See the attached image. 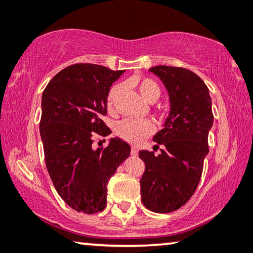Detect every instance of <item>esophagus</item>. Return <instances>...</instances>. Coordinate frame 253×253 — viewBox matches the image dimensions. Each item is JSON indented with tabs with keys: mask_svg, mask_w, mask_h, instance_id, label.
<instances>
[{
	"mask_svg": "<svg viewBox=\"0 0 253 253\" xmlns=\"http://www.w3.org/2000/svg\"><path fill=\"white\" fill-rule=\"evenodd\" d=\"M138 155V150L136 147H131V156H137Z\"/></svg>",
	"mask_w": 253,
	"mask_h": 253,
	"instance_id": "1",
	"label": "esophagus"
}]
</instances>
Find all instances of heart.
I'll return each mask as SVG.
<instances>
[{"mask_svg": "<svg viewBox=\"0 0 253 253\" xmlns=\"http://www.w3.org/2000/svg\"><path fill=\"white\" fill-rule=\"evenodd\" d=\"M133 84L137 87V89L142 95L144 100L147 102H156L160 97L162 89H160L159 84L155 80L150 78H139L133 81ZM122 90V84H115L110 88L109 93H108L107 102L108 106L111 107L116 101L117 96ZM155 131V126L150 121H136V120H123L117 123L116 132L119 133L121 138L130 143H140L150 134H152Z\"/></svg>", "mask_w": 253, "mask_h": 253, "instance_id": "1", "label": "heart"}]
</instances>
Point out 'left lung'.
I'll return each mask as SVG.
<instances>
[{
    "label": "left lung",
    "mask_w": 253,
    "mask_h": 253,
    "mask_svg": "<svg viewBox=\"0 0 253 253\" xmlns=\"http://www.w3.org/2000/svg\"><path fill=\"white\" fill-rule=\"evenodd\" d=\"M150 72L163 81L169 114L153 140L160 155L139 151L145 163L140 194L149 211L170 212L186 205L201 179L208 155V133L214 116L209 89L199 75L181 67L156 66Z\"/></svg>",
    "instance_id": "left-lung-1"
}]
</instances>
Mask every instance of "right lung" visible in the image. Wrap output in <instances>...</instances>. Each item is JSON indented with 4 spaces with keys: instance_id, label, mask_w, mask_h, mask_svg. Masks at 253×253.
<instances>
[{
    "instance_id": "1",
    "label": "right lung",
    "mask_w": 253,
    "mask_h": 253,
    "mask_svg": "<svg viewBox=\"0 0 253 253\" xmlns=\"http://www.w3.org/2000/svg\"><path fill=\"white\" fill-rule=\"evenodd\" d=\"M124 71L94 64H75L53 77L42 96L39 131L45 164L54 188L74 211H102L107 183L130 156V145L110 138L107 147L93 149V132L111 133L102 121L111 84Z\"/></svg>"
}]
</instances>
